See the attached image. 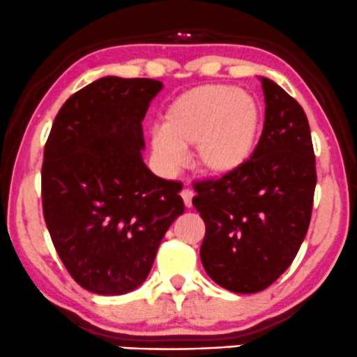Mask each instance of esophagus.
<instances>
[{
	"instance_id": "1",
	"label": "esophagus",
	"mask_w": 357,
	"mask_h": 357,
	"mask_svg": "<svg viewBox=\"0 0 357 357\" xmlns=\"http://www.w3.org/2000/svg\"><path fill=\"white\" fill-rule=\"evenodd\" d=\"M180 195H182L185 207H192V197H194V192H192L190 188H183L182 194H180Z\"/></svg>"
}]
</instances>
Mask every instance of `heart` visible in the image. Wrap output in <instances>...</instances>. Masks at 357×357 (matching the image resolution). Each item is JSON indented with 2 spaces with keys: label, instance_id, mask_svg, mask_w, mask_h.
Masks as SVG:
<instances>
[{
  "label": "heart",
  "instance_id": "1",
  "mask_svg": "<svg viewBox=\"0 0 357 357\" xmlns=\"http://www.w3.org/2000/svg\"><path fill=\"white\" fill-rule=\"evenodd\" d=\"M264 130V110L249 91L232 85H202L167 105L162 128L150 145L162 170L175 172L190 149L195 169L208 177H227L252 160Z\"/></svg>",
  "mask_w": 357,
  "mask_h": 357
}]
</instances>
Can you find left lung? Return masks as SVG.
<instances>
[{
    "label": "left lung",
    "instance_id": "obj_1",
    "mask_svg": "<svg viewBox=\"0 0 357 357\" xmlns=\"http://www.w3.org/2000/svg\"><path fill=\"white\" fill-rule=\"evenodd\" d=\"M261 82L266 121L252 160L227 177L197 182L192 199L205 222L204 269L237 294L264 291L291 266L307 234L317 182L303 107L272 79Z\"/></svg>",
    "mask_w": 357,
    "mask_h": 357
}]
</instances>
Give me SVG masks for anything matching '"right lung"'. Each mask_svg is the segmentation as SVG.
<instances>
[{
  "label": "right lung",
  "instance_id": "right-lung-1",
  "mask_svg": "<svg viewBox=\"0 0 357 357\" xmlns=\"http://www.w3.org/2000/svg\"><path fill=\"white\" fill-rule=\"evenodd\" d=\"M162 88L152 78L96 79L63 103L46 140V227L71 278L95 294L140 286L185 211L182 183L153 175L142 157V121Z\"/></svg>",
  "mask_w": 357,
  "mask_h": 357
}]
</instances>
